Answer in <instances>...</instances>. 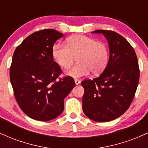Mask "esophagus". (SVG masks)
<instances>
[{"label": "esophagus", "instance_id": "1", "mask_svg": "<svg viewBox=\"0 0 148 148\" xmlns=\"http://www.w3.org/2000/svg\"><path fill=\"white\" fill-rule=\"evenodd\" d=\"M74 82H75L76 85H79V84H81V81H80V80H79V79H75V80H74Z\"/></svg>", "mask_w": 148, "mask_h": 148}]
</instances>
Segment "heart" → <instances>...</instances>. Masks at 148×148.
<instances>
[{
  "label": "heart",
  "instance_id": "1",
  "mask_svg": "<svg viewBox=\"0 0 148 148\" xmlns=\"http://www.w3.org/2000/svg\"><path fill=\"white\" fill-rule=\"evenodd\" d=\"M52 55L62 69L68 68L76 58L78 63L67 69L66 74L80 78L90 72L94 75L103 72L109 62L110 51L105 42L84 35H74L67 38V45H54Z\"/></svg>",
  "mask_w": 148,
  "mask_h": 148
}]
</instances>
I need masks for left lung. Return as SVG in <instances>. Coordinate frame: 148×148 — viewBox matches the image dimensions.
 <instances>
[{
	"mask_svg": "<svg viewBox=\"0 0 148 148\" xmlns=\"http://www.w3.org/2000/svg\"><path fill=\"white\" fill-rule=\"evenodd\" d=\"M109 46V62L94 79L84 80L83 111L96 122L104 123L119 118L127 111L138 87L140 70L133 47L122 35L111 30H97Z\"/></svg>",
	"mask_w": 148,
	"mask_h": 148,
	"instance_id": "1",
	"label": "left lung"
}]
</instances>
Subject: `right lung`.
Instances as JSON below:
<instances>
[{"label":"right lung","instance_id":"obj_1","mask_svg":"<svg viewBox=\"0 0 148 148\" xmlns=\"http://www.w3.org/2000/svg\"><path fill=\"white\" fill-rule=\"evenodd\" d=\"M63 34L53 29L35 32L15 49L10 82L18 106L34 120L49 121L64 110V99L75 86L71 76L57 80L62 73L52 55L55 42Z\"/></svg>","mask_w":148,"mask_h":148}]
</instances>
